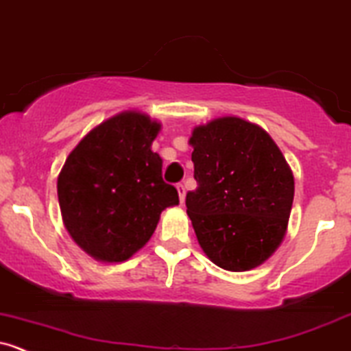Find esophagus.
I'll return each mask as SVG.
<instances>
[{
	"mask_svg": "<svg viewBox=\"0 0 351 351\" xmlns=\"http://www.w3.org/2000/svg\"><path fill=\"white\" fill-rule=\"evenodd\" d=\"M176 190H178V195H180V202L182 204H185V186L180 183V185H176Z\"/></svg>",
	"mask_w": 351,
	"mask_h": 351,
	"instance_id": "esophagus-1",
	"label": "esophagus"
}]
</instances>
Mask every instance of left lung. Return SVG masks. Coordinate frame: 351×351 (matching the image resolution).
Listing matches in <instances>:
<instances>
[{
	"instance_id": "obj_1",
	"label": "left lung",
	"mask_w": 351,
	"mask_h": 351,
	"mask_svg": "<svg viewBox=\"0 0 351 351\" xmlns=\"http://www.w3.org/2000/svg\"><path fill=\"white\" fill-rule=\"evenodd\" d=\"M197 190L186 213L205 256L230 272L264 264L286 237L294 175L257 124L222 116L191 131Z\"/></svg>"
}]
</instances>
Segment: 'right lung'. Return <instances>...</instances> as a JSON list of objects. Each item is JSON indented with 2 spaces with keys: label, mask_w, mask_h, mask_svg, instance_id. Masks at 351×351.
Returning <instances> with one entry per match:
<instances>
[{
  "label": "right lung",
  "mask_w": 351,
  "mask_h": 351,
  "mask_svg": "<svg viewBox=\"0 0 351 351\" xmlns=\"http://www.w3.org/2000/svg\"><path fill=\"white\" fill-rule=\"evenodd\" d=\"M161 123L128 109L102 121L70 151L57 180L62 222L99 263L131 259L156 230L161 212L180 204L151 149Z\"/></svg>",
  "instance_id": "obj_1"
}]
</instances>
